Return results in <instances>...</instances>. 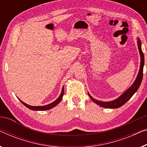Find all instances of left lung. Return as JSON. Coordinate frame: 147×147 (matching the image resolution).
I'll return each instance as SVG.
<instances>
[{"instance_id":"8db88e82","label":"left lung","mask_w":147,"mask_h":147,"mask_svg":"<svg viewBox=\"0 0 147 147\" xmlns=\"http://www.w3.org/2000/svg\"><path fill=\"white\" fill-rule=\"evenodd\" d=\"M137 44H138V48L139 50V54L141 56V65H140V69L139 71V74H138L137 77L136 78L135 82H134L133 84L127 90L123 93L117 99L113 100V101H109V102H103L100 101L99 100H97L94 98H93L91 96V95L88 93V95L90 97L91 99L97 105L101 106L102 107L105 108H109V109H116V108H119L121 107V106L124 105L125 103H127L129 99L131 98V97L135 94V93L138 90V89L140 87V85L141 84L142 76H143V66L144 63V54L142 52L141 49V42L139 38H137Z\"/></svg>"}]
</instances>
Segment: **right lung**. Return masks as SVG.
<instances>
[{
    "label": "right lung",
    "mask_w": 147,
    "mask_h": 147,
    "mask_svg": "<svg viewBox=\"0 0 147 147\" xmlns=\"http://www.w3.org/2000/svg\"><path fill=\"white\" fill-rule=\"evenodd\" d=\"M64 89H63V86L62 88V89H61V93L60 95H59V97L58 99H57L56 101H54V102H52V103H51L50 104H48V105H44V106H32V105H28V104L24 103V102L21 101L20 99H19L21 103H22L23 105L26 106V107L28 108V109H31V110H33V111H46V110H48V109H50L53 108L55 106H56L61 101V99H62V97L63 95V93H64Z\"/></svg>",
    "instance_id": "1"
}]
</instances>
